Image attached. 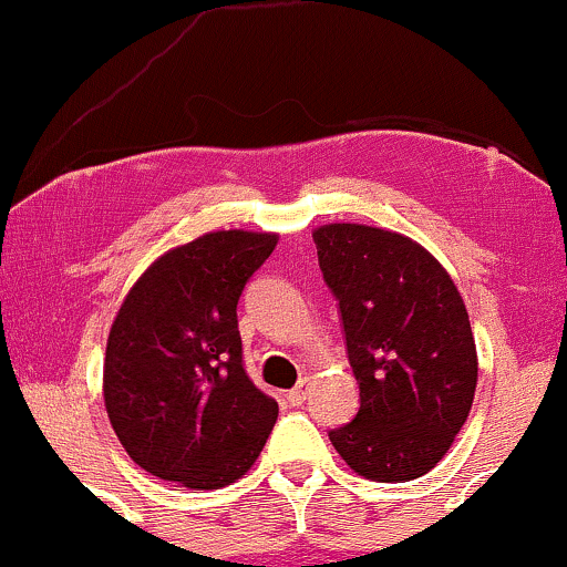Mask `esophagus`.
Listing matches in <instances>:
<instances>
[{"label": "esophagus", "instance_id": "esophagus-1", "mask_svg": "<svg viewBox=\"0 0 567 567\" xmlns=\"http://www.w3.org/2000/svg\"><path fill=\"white\" fill-rule=\"evenodd\" d=\"M306 396H309V379H301L298 386H292L288 392V402L290 405H303Z\"/></svg>", "mask_w": 567, "mask_h": 567}]
</instances>
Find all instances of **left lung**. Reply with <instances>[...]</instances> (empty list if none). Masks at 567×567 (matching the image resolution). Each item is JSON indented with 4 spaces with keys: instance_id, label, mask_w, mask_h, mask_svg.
Wrapping results in <instances>:
<instances>
[{
    "instance_id": "obj_1",
    "label": "left lung",
    "mask_w": 567,
    "mask_h": 567,
    "mask_svg": "<svg viewBox=\"0 0 567 567\" xmlns=\"http://www.w3.org/2000/svg\"><path fill=\"white\" fill-rule=\"evenodd\" d=\"M311 237L360 383L354 421L328 437L362 477H421L451 451L477 389L464 298L437 258L405 234L328 224Z\"/></svg>"
}]
</instances>
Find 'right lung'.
I'll return each instance as SVG.
<instances>
[{
  "instance_id": "right-lung-1",
  "label": "right lung",
  "mask_w": 567,
  "mask_h": 567,
  "mask_svg": "<svg viewBox=\"0 0 567 567\" xmlns=\"http://www.w3.org/2000/svg\"><path fill=\"white\" fill-rule=\"evenodd\" d=\"M277 239L202 234L148 266L116 311L103 400L122 447L154 477L216 491L261 455L279 408L243 368L237 301Z\"/></svg>"
}]
</instances>
